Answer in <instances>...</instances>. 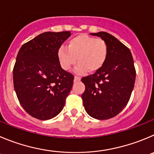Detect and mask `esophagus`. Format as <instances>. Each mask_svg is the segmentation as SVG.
Instances as JSON below:
<instances>
[{"instance_id": "1", "label": "esophagus", "mask_w": 154, "mask_h": 154, "mask_svg": "<svg viewBox=\"0 0 154 154\" xmlns=\"http://www.w3.org/2000/svg\"><path fill=\"white\" fill-rule=\"evenodd\" d=\"M80 79H81V78H80V77H78V76H75V77H74V81H75V82L80 81Z\"/></svg>"}]
</instances>
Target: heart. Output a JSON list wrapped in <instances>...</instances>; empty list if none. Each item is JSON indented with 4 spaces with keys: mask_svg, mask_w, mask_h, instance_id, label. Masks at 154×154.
Wrapping results in <instances>:
<instances>
[{
    "mask_svg": "<svg viewBox=\"0 0 154 154\" xmlns=\"http://www.w3.org/2000/svg\"><path fill=\"white\" fill-rule=\"evenodd\" d=\"M57 56L64 70H70L77 61L76 73L84 74L87 70L95 72L101 69L107 60L108 45L103 38L80 34L69 40L67 48L60 47Z\"/></svg>",
    "mask_w": 154,
    "mask_h": 154,
    "instance_id": "1",
    "label": "heart"
}]
</instances>
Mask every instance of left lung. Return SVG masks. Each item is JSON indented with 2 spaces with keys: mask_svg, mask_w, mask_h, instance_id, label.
I'll list each match as a JSON object with an SVG mask.
<instances>
[{
  "mask_svg": "<svg viewBox=\"0 0 154 154\" xmlns=\"http://www.w3.org/2000/svg\"><path fill=\"white\" fill-rule=\"evenodd\" d=\"M103 38L108 45L103 67L81 79L85 91L81 97L91 117L105 120L115 117L127 106L134 86L136 70L127 46L106 32L90 33Z\"/></svg>",
  "mask_w": 154,
  "mask_h": 154,
  "instance_id": "obj_1",
  "label": "left lung"
}]
</instances>
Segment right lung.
I'll list each match as a JSON object with an SVG mask.
<instances>
[{"instance_id":"obj_1","label":"right lung","mask_w":154,"mask_h":154,"mask_svg":"<svg viewBox=\"0 0 154 154\" xmlns=\"http://www.w3.org/2000/svg\"><path fill=\"white\" fill-rule=\"evenodd\" d=\"M70 31L45 32L22 45L13 70L16 94L24 110L39 120L61 112L74 83V75L61 68L57 50Z\"/></svg>"}]
</instances>
